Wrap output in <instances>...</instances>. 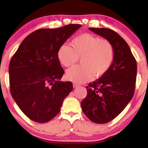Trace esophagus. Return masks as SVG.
Segmentation results:
<instances>
[{"label":"esophagus","mask_w":148,"mask_h":148,"mask_svg":"<svg viewBox=\"0 0 148 148\" xmlns=\"http://www.w3.org/2000/svg\"><path fill=\"white\" fill-rule=\"evenodd\" d=\"M73 86L74 88H77V87L79 86V85L77 84H75V83H74V84H73Z\"/></svg>","instance_id":"obj_1"}]
</instances>
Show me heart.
Instances as JSON below:
<instances>
[{"mask_svg":"<svg viewBox=\"0 0 148 148\" xmlns=\"http://www.w3.org/2000/svg\"><path fill=\"white\" fill-rule=\"evenodd\" d=\"M71 46L62 44L58 50V58L64 66L74 64L82 57L83 65H77L66 71L67 79L76 83L90 81L94 75L100 77L106 73L112 65L114 50L108 41L98 36L85 34L71 42Z\"/></svg>","mask_w":148,"mask_h":148,"instance_id":"obj_1","label":"heart"}]
</instances>
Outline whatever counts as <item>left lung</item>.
I'll use <instances>...</instances> for the list:
<instances>
[{
	"instance_id": "left-lung-1",
	"label": "left lung",
	"mask_w": 148,
	"mask_h": 148,
	"mask_svg": "<svg viewBox=\"0 0 148 148\" xmlns=\"http://www.w3.org/2000/svg\"><path fill=\"white\" fill-rule=\"evenodd\" d=\"M112 44L114 58L106 73L86 87L88 94L81 102L83 112L92 122L104 124L118 116L135 92L137 62L130 48L118 34L108 28H89Z\"/></svg>"
}]
</instances>
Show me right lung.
Segmentation results:
<instances>
[{
  "label": "right lung",
  "mask_w": 148,
  "mask_h": 148,
  "mask_svg": "<svg viewBox=\"0 0 148 148\" xmlns=\"http://www.w3.org/2000/svg\"><path fill=\"white\" fill-rule=\"evenodd\" d=\"M69 24L56 29H40L27 36L9 64L10 92L22 112L31 120L44 123L60 112L64 99L73 90L64 74L58 50L81 27Z\"/></svg>",
  "instance_id": "obj_1"
}]
</instances>
